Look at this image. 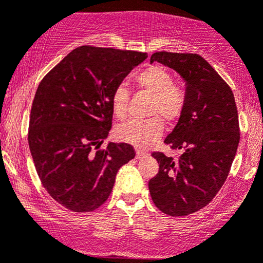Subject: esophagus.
Instances as JSON below:
<instances>
[{"mask_svg": "<svg viewBox=\"0 0 263 263\" xmlns=\"http://www.w3.org/2000/svg\"><path fill=\"white\" fill-rule=\"evenodd\" d=\"M147 156H148V154H147L146 151H142V149H136V158L137 160H141V158H145V157H147Z\"/></svg>", "mask_w": 263, "mask_h": 263, "instance_id": "esophagus-1", "label": "esophagus"}]
</instances>
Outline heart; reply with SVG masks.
<instances>
[{
    "instance_id": "obj_1",
    "label": "heart",
    "mask_w": 263,
    "mask_h": 263,
    "mask_svg": "<svg viewBox=\"0 0 263 263\" xmlns=\"http://www.w3.org/2000/svg\"><path fill=\"white\" fill-rule=\"evenodd\" d=\"M134 86L151 95L148 115L154 116L145 121H127L116 128V137L122 142L137 147H148L158 141L163 134V121L176 122L184 112L187 92L174 82V74L161 65L147 66L135 72ZM129 91L126 86L117 85L111 95L114 114L123 120L128 111Z\"/></svg>"
}]
</instances>
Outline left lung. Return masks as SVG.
I'll list each match as a JSON object with an SVG mask.
<instances>
[{
	"label": "left lung",
	"instance_id": "8db88e82",
	"mask_svg": "<svg viewBox=\"0 0 263 263\" xmlns=\"http://www.w3.org/2000/svg\"><path fill=\"white\" fill-rule=\"evenodd\" d=\"M155 61L183 77L187 105L164 138L166 145L182 149V155L174 160L152 152L160 170L148 189L160 211L187 216L207 206L230 174L239 142L237 107L226 81L200 54L162 51L152 54L149 62Z\"/></svg>",
	"mask_w": 263,
	"mask_h": 263
}]
</instances>
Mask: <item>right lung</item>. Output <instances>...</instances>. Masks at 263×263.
Segmentation results:
<instances>
[{"label":"right lung","instance_id":"add662e5","mask_svg":"<svg viewBox=\"0 0 263 263\" xmlns=\"http://www.w3.org/2000/svg\"><path fill=\"white\" fill-rule=\"evenodd\" d=\"M147 53L81 46L43 77L28 125V146L48 195L73 212H91L111 195L128 143L100 148L112 126L111 95Z\"/></svg>","mask_w":263,"mask_h":263}]
</instances>
